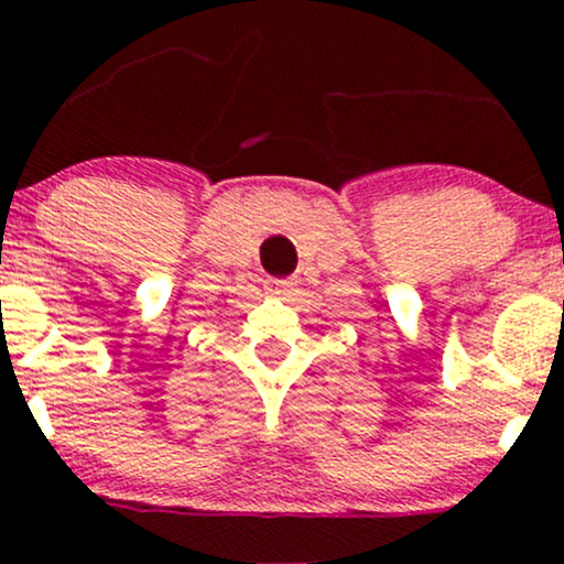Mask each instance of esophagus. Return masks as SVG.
<instances>
[{"label": "esophagus", "mask_w": 564, "mask_h": 564, "mask_svg": "<svg viewBox=\"0 0 564 564\" xmlns=\"http://www.w3.org/2000/svg\"><path fill=\"white\" fill-rule=\"evenodd\" d=\"M270 291V294H278V296H289V294H294V289H296V281L294 278H281V281H268V286H264Z\"/></svg>", "instance_id": "1"}]
</instances>
